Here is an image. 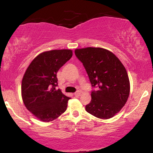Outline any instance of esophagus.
Segmentation results:
<instances>
[{
  "mask_svg": "<svg viewBox=\"0 0 153 153\" xmlns=\"http://www.w3.org/2000/svg\"><path fill=\"white\" fill-rule=\"evenodd\" d=\"M80 95H81L80 91H77L76 93H74V95L76 96V97H79V96H80Z\"/></svg>",
  "mask_w": 153,
  "mask_h": 153,
  "instance_id": "obj_1",
  "label": "esophagus"
}]
</instances>
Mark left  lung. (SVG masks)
<instances>
[{
  "label": "left lung",
  "instance_id": "1",
  "mask_svg": "<svg viewBox=\"0 0 153 153\" xmlns=\"http://www.w3.org/2000/svg\"><path fill=\"white\" fill-rule=\"evenodd\" d=\"M83 63L93 88L91 101L85 110L101 119L114 117L128 99L129 77L125 67L112 52L102 48L87 47L74 51Z\"/></svg>",
  "mask_w": 153,
  "mask_h": 153
}]
</instances>
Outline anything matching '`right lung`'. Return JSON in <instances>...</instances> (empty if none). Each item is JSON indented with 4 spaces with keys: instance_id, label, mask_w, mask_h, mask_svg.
Instances as JSON below:
<instances>
[{
    "instance_id": "1",
    "label": "right lung",
    "mask_w": 153,
    "mask_h": 153,
    "mask_svg": "<svg viewBox=\"0 0 153 153\" xmlns=\"http://www.w3.org/2000/svg\"><path fill=\"white\" fill-rule=\"evenodd\" d=\"M72 56L70 49L43 52L31 62L24 75L23 102L27 109L43 122L55 120L67 109L70 97L56 89V74Z\"/></svg>"
}]
</instances>
